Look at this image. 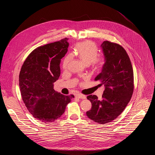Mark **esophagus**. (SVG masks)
<instances>
[{
  "mask_svg": "<svg viewBox=\"0 0 155 155\" xmlns=\"http://www.w3.org/2000/svg\"><path fill=\"white\" fill-rule=\"evenodd\" d=\"M76 97H78V98H80V99H84L86 98V96L83 95V94H78L76 95Z\"/></svg>",
  "mask_w": 155,
  "mask_h": 155,
  "instance_id": "esophagus-1",
  "label": "esophagus"
}]
</instances>
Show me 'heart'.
<instances>
[{
	"label": "heart",
	"instance_id": "obj_1",
	"mask_svg": "<svg viewBox=\"0 0 155 155\" xmlns=\"http://www.w3.org/2000/svg\"><path fill=\"white\" fill-rule=\"evenodd\" d=\"M75 54L77 55L85 64H90L94 69L102 68L105 62V57L99 55L96 44L90 40H86L77 44L75 48ZM72 58L71 54L66 56L62 62V68L66 70L68 68L69 64Z\"/></svg>",
	"mask_w": 155,
	"mask_h": 155
}]
</instances>
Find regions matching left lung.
Listing matches in <instances>:
<instances>
[{"instance_id": "8db88e82", "label": "left lung", "mask_w": 155, "mask_h": 155, "mask_svg": "<svg viewBox=\"0 0 155 155\" xmlns=\"http://www.w3.org/2000/svg\"><path fill=\"white\" fill-rule=\"evenodd\" d=\"M101 47L105 62L94 80L100 81L105 88L101 100L96 95L87 96L92 107L86 115L96 123L105 124L116 119L130 101L134 88V73L130 58L122 46L106 40Z\"/></svg>"}]
</instances>
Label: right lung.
Instances as JSON below:
<instances>
[{
	"label": "right lung",
	"mask_w": 155,
	"mask_h": 155,
	"mask_svg": "<svg viewBox=\"0 0 155 155\" xmlns=\"http://www.w3.org/2000/svg\"><path fill=\"white\" fill-rule=\"evenodd\" d=\"M68 38L34 50L22 65L19 75L20 92L33 117L43 123L54 121L64 113L74 97L56 92L54 83L61 74V59L68 52Z\"/></svg>",
	"instance_id": "add662e5"
}]
</instances>
